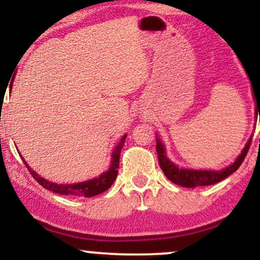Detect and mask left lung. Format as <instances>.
Instances as JSON below:
<instances>
[{"instance_id": "obj_1", "label": "left lung", "mask_w": 260, "mask_h": 260, "mask_svg": "<svg viewBox=\"0 0 260 260\" xmlns=\"http://www.w3.org/2000/svg\"><path fill=\"white\" fill-rule=\"evenodd\" d=\"M249 76V75H248ZM253 86V85H252ZM254 90V88H253ZM255 94V92L253 93ZM254 99L257 100L255 102V108L257 111L260 112V103H258V96L255 94ZM252 137L248 140V142L246 143L245 148L241 152V154L237 157V159L234 161L231 166L222 170H192V169H181L178 168L175 164L172 163L166 155V148H164L163 143L160 142L159 139H157V149L158 153V161H159V167L163 170V173L166 174V176L170 181L179 186H184V187H198V186H208L216 184V182L221 181L225 178H228L229 175H231L234 172H236L239 169L242 161L245 160L247 152H248L249 146H251Z\"/></svg>"}]
</instances>
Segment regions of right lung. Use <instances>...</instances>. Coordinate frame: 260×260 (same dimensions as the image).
I'll return each mask as SVG.
<instances>
[{"label":"right lung","mask_w":260,"mask_h":260,"mask_svg":"<svg viewBox=\"0 0 260 260\" xmlns=\"http://www.w3.org/2000/svg\"><path fill=\"white\" fill-rule=\"evenodd\" d=\"M125 139H126V135L123 136V139L120 140V142L118 143L117 147L114 148V152L112 153V161L111 167L107 170L106 173L101 174L99 178L88 180V181H82L78 182V184H69V185H63V184H54V182L48 181L44 178L36 174L34 170L26 164V161L24 160V158L21 157L24 164H25L29 173L31 174L32 178L39 182L42 187L47 188L54 193L58 194H67V196H75V197H92L97 196V194L102 193L108 190L111 187L114 180L117 179L118 175V168H119V158H120V151L123 148Z\"/></svg>","instance_id":"obj_1"}]
</instances>
